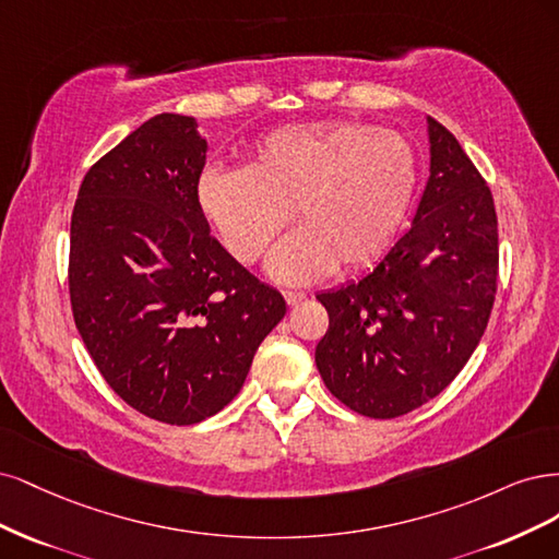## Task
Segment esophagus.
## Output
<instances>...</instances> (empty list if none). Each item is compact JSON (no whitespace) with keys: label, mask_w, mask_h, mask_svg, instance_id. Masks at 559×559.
Returning <instances> with one entry per match:
<instances>
[{"label":"esophagus","mask_w":559,"mask_h":559,"mask_svg":"<svg viewBox=\"0 0 559 559\" xmlns=\"http://www.w3.org/2000/svg\"><path fill=\"white\" fill-rule=\"evenodd\" d=\"M283 297H285L287 306H299L306 299V295L297 293V290H283Z\"/></svg>","instance_id":"1"}]
</instances>
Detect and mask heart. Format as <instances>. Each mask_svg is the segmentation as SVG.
<instances>
[{
	"mask_svg": "<svg viewBox=\"0 0 559 559\" xmlns=\"http://www.w3.org/2000/svg\"><path fill=\"white\" fill-rule=\"evenodd\" d=\"M416 186V151L402 134L330 120L264 136L246 169L204 171L197 204L241 264H255L295 211L301 227L278 243L269 274L306 283L381 258Z\"/></svg>",
	"mask_w": 559,
	"mask_h": 559,
	"instance_id": "1",
	"label": "heart"
}]
</instances>
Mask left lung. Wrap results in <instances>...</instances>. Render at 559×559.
<instances>
[{
	"instance_id": "obj_1",
	"label": "left lung",
	"mask_w": 559,
	"mask_h": 559,
	"mask_svg": "<svg viewBox=\"0 0 559 559\" xmlns=\"http://www.w3.org/2000/svg\"><path fill=\"white\" fill-rule=\"evenodd\" d=\"M429 178L413 225L365 278L318 295L330 328L316 365L367 418L435 400L469 362L497 293L492 192L441 122L427 118Z\"/></svg>"
}]
</instances>
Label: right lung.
Instances as JSON below:
<instances>
[{
    "mask_svg": "<svg viewBox=\"0 0 559 559\" xmlns=\"http://www.w3.org/2000/svg\"><path fill=\"white\" fill-rule=\"evenodd\" d=\"M206 139L159 114L85 174L71 213L69 297L83 344L122 402L194 425L237 397L285 299L211 237L197 204Z\"/></svg>",
    "mask_w": 559,
    "mask_h": 559,
    "instance_id": "add662e5",
    "label": "right lung"
}]
</instances>
